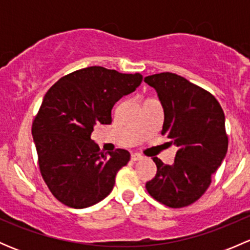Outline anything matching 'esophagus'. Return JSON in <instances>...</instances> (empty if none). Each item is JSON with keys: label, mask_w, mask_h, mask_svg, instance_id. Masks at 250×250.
I'll use <instances>...</instances> for the list:
<instances>
[{"label": "esophagus", "mask_w": 250, "mask_h": 250, "mask_svg": "<svg viewBox=\"0 0 250 250\" xmlns=\"http://www.w3.org/2000/svg\"><path fill=\"white\" fill-rule=\"evenodd\" d=\"M130 158H132V161H140L143 160V156L140 155V153H133L132 156H130Z\"/></svg>", "instance_id": "esophagus-1"}]
</instances>
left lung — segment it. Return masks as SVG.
<instances>
[{
    "mask_svg": "<svg viewBox=\"0 0 250 250\" xmlns=\"http://www.w3.org/2000/svg\"><path fill=\"white\" fill-rule=\"evenodd\" d=\"M144 81L162 104L161 133L178 146L172 166L153 158L157 173L146 190L170 208L190 206L206 192L228 152L225 115L214 95L179 75L162 72Z\"/></svg>",
    "mask_w": 250,
    "mask_h": 250,
    "instance_id": "left-lung-1",
    "label": "left lung"
}]
</instances>
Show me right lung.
<instances>
[{"mask_svg": "<svg viewBox=\"0 0 250 250\" xmlns=\"http://www.w3.org/2000/svg\"><path fill=\"white\" fill-rule=\"evenodd\" d=\"M141 81L140 74L89 66L62 77L46 93L32 137L42 178L62 204L87 208L112 191L130 153L123 148L104 153L90 135L95 125L112 122L113 105Z\"/></svg>", "mask_w": 250, "mask_h": 250, "instance_id": "right-lung-1", "label": "right lung"}]
</instances>
